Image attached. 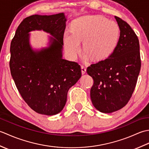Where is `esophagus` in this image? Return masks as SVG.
<instances>
[{"mask_svg": "<svg viewBox=\"0 0 149 149\" xmlns=\"http://www.w3.org/2000/svg\"><path fill=\"white\" fill-rule=\"evenodd\" d=\"M81 71H82V74H84L85 73H86V66H85L83 65H81Z\"/></svg>", "mask_w": 149, "mask_h": 149, "instance_id": "obj_1", "label": "esophagus"}]
</instances>
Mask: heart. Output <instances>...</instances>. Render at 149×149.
I'll return each mask as SVG.
<instances>
[{"label":"heart","mask_w":149,"mask_h":149,"mask_svg":"<svg viewBox=\"0 0 149 149\" xmlns=\"http://www.w3.org/2000/svg\"><path fill=\"white\" fill-rule=\"evenodd\" d=\"M120 34V27L116 22L103 16H85L74 22L71 31H65L63 43L70 57L75 58L83 40L84 59L91 57L94 61H102L115 52Z\"/></svg>","instance_id":"b5f03b06"}]
</instances>
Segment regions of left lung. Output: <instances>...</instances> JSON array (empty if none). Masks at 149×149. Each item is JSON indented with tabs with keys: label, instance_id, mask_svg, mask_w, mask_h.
Wrapping results in <instances>:
<instances>
[{
	"label": "left lung",
	"instance_id": "1",
	"mask_svg": "<svg viewBox=\"0 0 149 149\" xmlns=\"http://www.w3.org/2000/svg\"><path fill=\"white\" fill-rule=\"evenodd\" d=\"M120 27L118 45L111 56L87 68L93 78L90 90L93 105L99 111L111 113L124 107L130 100L141 68L140 43L127 22L115 17Z\"/></svg>",
	"mask_w": 149,
	"mask_h": 149
}]
</instances>
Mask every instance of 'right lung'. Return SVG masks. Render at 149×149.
<instances>
[{"instance_id": "add662e5", "label": "right lung", "mask_w": 149, "mask_h": 149, "mask_svg": "<svg viewBox=\"0 0 149 149\" xmlns=\"http://www.w3.org/2000/svg\"><path fill=\"white\" fill-rule=\"evenodd\" d=\"M66 21L63 13L30 16L19 25L11 43L9 67L16 86L27 105L42 115L61 112L68 90L82 75L77 63L63 59ZM35 30H43L54 37H50L48 47L32 49L28 33Z\"/></svg>"}]
</instances>
